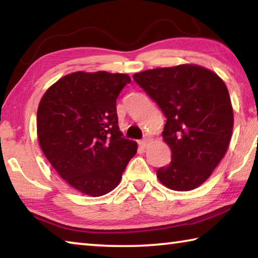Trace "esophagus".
I'll return each instance as SVG.
<instances>
[{"mask_svg":"<svg viewBox=\"0 0 258 258\" xmlns=\"http://www.w3.org/2000/svg\"><path fill=\"white\" fill-rule=\"evenodd\" d=\"M148 145H149V140L148 139H145V140H141V141H139V146L143 148V149H146V148L148 147Z\"/></svg>","mask_w":258,"mask_h":258,"instance_id":"34e87169","label":"esophagus"}]
</instances>
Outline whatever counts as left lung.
Here are the masks:
<instances>
[{"mask_svg": "<svg viewBox=\"0 0 258 258\" xmlns=\"http://www.w3.org/2000/svg\"><path fill=\"white\" fill-rule=\"evenodd\" d=\"M133 78L167 118L163 138L172 160L157 177L172 190L196 189L223 158L232 134L233 110L224 82L196 64L149 69Z\"/></svg>", "mask_w": 258, "mask_h": 258, "instance_id": "8db88e82", "label": "left lung"}]
</instances>
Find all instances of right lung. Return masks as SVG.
<instances>
[{"label": "right lung", "instance_id": "add662e5", "mask_svg": "<svg viewBox=\"0 0 258 258\" xmlns=\"http://www.w3.org/2000/svg\"><path fill=\"white\" fill-rule=\"evenodd\" d=\"M131 78L107 72L69 74L37 109V137L59 175L82 194L100 197L118 185L137 142L118 127L116 100Z\"/></svg>", "mask_w": 258, "mask_h": 258}]
</instances>
